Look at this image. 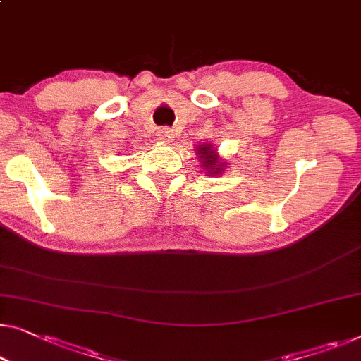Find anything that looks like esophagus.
<instances>
[{"mask_svg": "<svg viewBox=\"0 0 361 361\" xmlns=\"http://www.w3.org/2000/svg\"><path fill=\"white\" fill-rule=\"evenodd\" d=\"M158 140L163 143H171L174 140V132L169 128H161L158 132Z\"/></svg>", "mask_w": 361, "mask_h": 361, "instance_id": "34e87169", "label": "esophagus"}]
</instances>
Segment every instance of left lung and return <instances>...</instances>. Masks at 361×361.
<instances>
[{
  "instance_id": "obj_1",
  "label": "left lung",
  "mask_w": 361,
  "mask_h": 361,
  "mask_svg": "<svg viewBox=\"0 0 361 361\" xmlns=\"http://www.w3.org/2000/svg\"><path fill=\"white\" fill-rule=\"evenodd\" d=\"M195 154L198 156L200 168L207 172V176H221L224 169H226L228 163L221 161L216 146H213V143H200L197 146Z\"/></svg>"
}]
</instances>
